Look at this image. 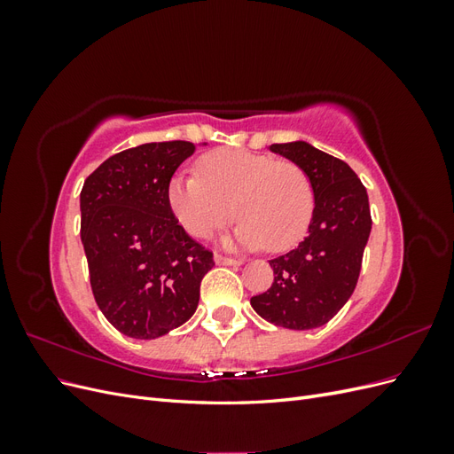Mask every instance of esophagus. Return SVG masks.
<instances>
[{
	"label": "esophagus",
	"instance_id": "esophagus-1",
	"mask_svg": "<svg viewBox=\"0 0 454 454\" xmlns=\"http://www.w3.org/2000/svg\"><path fill=\"white\" fill-rule=\"evenodd\" d=\"M214 259H215V263L217 265H240V259H237V257H231V255H225V254H217L215 252V255H214Z\"/></svg>",
	"mask_w": 454,
	"mask_h": 454
}]
</instances>
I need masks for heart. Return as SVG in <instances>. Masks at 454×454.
<instances>
[{"label": "heart", "instance_id": "heart-1", "mask_svg": "<svg viewBox=\"0 0 454 454\" xmlns=\"http://www.w3.org/2000/svg\"><path fill=\"white\" fill-rule=\"evenodd\" d=\"M197 170L176 174L167 189L170 210L191 237H210L232 210L240 219L229 244L284 252L305 237L314 214V187L299 164L219 149L204 155Z\"/></svg>", "mask_w": 454, "mask_h": 454}]
</instances>
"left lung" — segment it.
Segmentation results:
<instances>
[{"mask_svg":"<svg viewBox=\"0 0 454 454\" xmlns=\"http://www.w3.org/2000/svg\"><path fill=\"white\" fill-rule=\"evenodd\" d=\"M270 151L303 168L314 187L309 235L297 248L270 259L274 282L254 295V310L287 329L327 324L358 284L371 232L367 191L345 160L307 142L272 144Z\"/></svg>","mask_w":454,"mask_h":454,"instance_id":"1","label":"left lung"}]
</instances>
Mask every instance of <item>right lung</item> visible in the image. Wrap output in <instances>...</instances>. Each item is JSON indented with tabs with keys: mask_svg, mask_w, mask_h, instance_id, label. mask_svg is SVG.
<instances>
[{
	"mask_svg": "<svg viewBox=\"0 0 454 454\" xmlns=\"http://www.w3.org/2000/svg\"><path fill=\"white\" fill-rule=\"evenodd\" d=\"M197 151L184 140L144 144L109 157L81 189L92 295L115 329L157 339L195 314L214 255L172 214L167 189Z\"/></svg>",
	"mask_w": 454,
	"mask_h": 454,
	"instance_id": "add662e5",
	"label": "right lung"
}]
</instances>
